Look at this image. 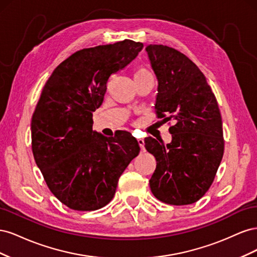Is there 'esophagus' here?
<instances>
[{
  "label": "esophagus",
  "instance_id": "obj_1",
  "mask_svg": "<svg viewBox=\"0 0 257 257\" xmlns=\"http://www.w3.org/2000/svg\"><path fill=\"white\" fill-rule=\"evenodd\" d=\"M137 142H138L139 147H141L142 149H143V148L145 147V142H144V139H143V138H137Z\"/></svg>",
  "mask_w": 257,
  "mask_h": 257
}]
</instances>
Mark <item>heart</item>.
I'll list each match as a JSON object with an SVG mask.
<instances>
[{
    "label": "heart",
    "instance_id": "heart-1",
    "mask_svg": "<svg viewBox=\"0 0 257 257\" xmlns=\"http://www.w3.org/2000/svg\"><path fill=\"white\" fill-rule=\"evenodd\" d=\"M152 76L149 71H147L146 68H138L137 72L135 73V78H143V77H149Z\"/></svg>",
    "mask_w": 257,
    "mask_h": 257
}]
</instances>
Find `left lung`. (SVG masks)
Masks as SVG:
<instances>
[{
	"label": "left lung",
	"mask_w": 257,
	"mask_h": 257,
	"mask_svg": "<svg viewBox=\"0 0 257 257\" xmlns=\"http://www.w3.org/2000/svg\"><path fill=\"white\" fill-rule=\"evenodd\" d=\"M146 51L159 83L158 116L175 121L169 144L145 139L157 160L150 189L163 203L190 205L205 195L223 158L219 106L205 75L183 53L163 45H148Z\"/></svg>",
	"instance_id": "left-lung-1"
}]
</instances>
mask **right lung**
<instances>
[{
  "instance_id": "obj_1",
  "label": "right lung",
  "mask_w": 257,
  "mask_h": 257,
  "mask_svg": "<svg viewBox=\"0 0 257 257\" xmlns=\"http://www.w3.org/2000/svg\"><path fill=\"white\" fill-rule=\"evenodd\" d=\"M143 47L124 40L79 50L45 84L31 122L32 151L49 190L68 208L91 211L106 206L141 150L128 132L110 138L93 131L92 116L103 104L109 77Z\"/></svg>"
}]
</instances>
